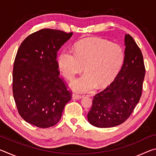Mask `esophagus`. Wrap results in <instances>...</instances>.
I'll use <instances>...</instances> for the list:
<instances>
[{
    "label": "esophagus",
    "instance_id": "esophagus-1",
    "mask_svg": "<svg viewBox=\"0 0 156 156\" xmlns=\"http://www.w3.org/2000/svg\"><path fill=\"white\" fill-rule=\"evenodd\" d=\"M83 98V96H80V95H78V94H73L72 95V98L74 99V100H78V99H80Z\"/></svg>",
    "mask_w": 156,
    "mask_h": 156
}]
</instances>
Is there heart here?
I'll return each mask as SVG.
<instances>
[{"instance_id": "b5f03b06", "label": "heart", "mask_w": 156, "mask_h": 156, "mask_svg": "<svg viewBox=\"0 0 156 156\" xmlns=\"http://www.w3.org/2000/svg\"><path fill=\"white\" fill-rule=\"evenodd\" d=\"M125 53L121 47L98 38L84 39L75 49L63 50L58 59L63 76L72 80L84 67L86 73L71 83L73 90L80 93L96 87H105L115 77L122 66Z\"/></svg>"}]
</instances>
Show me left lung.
<instances>
[{"label": "left lung", "mask_w": 156, "mask_h": 156, "mask_svg": "<svg viewBox=\"0 0 156 156\" xmlns=\"http://www.w3.org/2000/svg\"><path fill=\"white\" fill-rule=\"evenodd\" d=\"M125 58L120 71L107 87L94 97L89 122L99 128L113 127L129 118L138 103L145 76L143 56L133 38L126 34Z\"/></svg>", "instance_id": "obj_1"}]
</instances>
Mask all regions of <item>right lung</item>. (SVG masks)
<instances>
[{
  "label": "right lung",
  "instance_id": "right-lung-1",
  "mask_svg": "<svg viewBox=\"0 0 156 156\" xmlns=\"http://www.w3.org/2000/svg\"><path fill=\"white\" fill-rule=\"evenodd\" d=\"M73 33L43 29L28 36L16 56L12 90L20 115L26 122L48 128L59 122L72 91L60 77L57 52Z\"/></svg>",
  "mask_w": 156,
  "mask_h": 156
}]
</instances>
